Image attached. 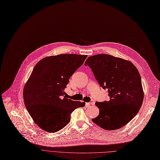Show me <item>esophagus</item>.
Returning a JSON list of instances; mask_svg holds the SVG:
<instances>
[{"instance_id": "esophagus-1", "label": "esophagus", "mask_w": 160, "mask_h": 160, "mask_svg": "<svg viewBox=\"0 0 160 160\" xmlns=\"http://www.w3.org/2000/svg\"><path fill=\"white\" fill-rule=\"evenodd\" d=\"M85 105L87 106V108H88V107H90V102H87L85 103Z\"/></svg>"}]
</instances>
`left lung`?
<instances>
[{
  "mask_svg": "<svg viewBox=\"0 0 160 160\" xmlns=\"http://www.w3.org/2000/svg\"><path fill=\"white\" fill-rule=\"evenodd\" d=\"M110 100L96 102L99 114L92 121L105 130H116L129 122L139 112L144 98L140 74L124 59L106 54L89 57L85 62Z\"/></svg>",
  "mask_w": 160,
  "mask_h": 160,
  "instance_id": "left-lung-1",
  "label": "left lung"
}]
</instances>
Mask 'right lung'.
<instances>
[{
    "label": "right lung",
    "mask_w": 160,
    "mask_h": 160,
    "mask_svg": "<svg viewBox=\"0 0 160 160\" xmlns=\"http://www.w3.org/2000/svg\"><path fill=\"white\" fill-rule=\"evenodd\" d=\"M87 57L62 54L46 57L35 65L23 97L28 112L41 129L49 132L61 130L70 122L72 112L85 106V102L66 98L64 90Z\"/></svg>",
    "instance_id": "obj_1"
}]
</instances>
